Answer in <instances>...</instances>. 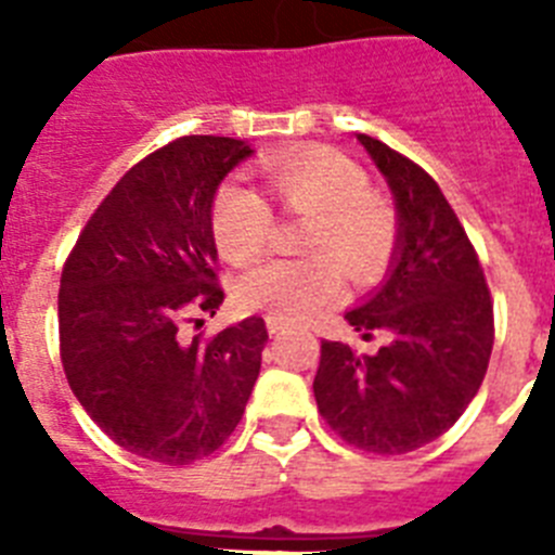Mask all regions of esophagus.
<instances>
[{"label": "esophagus", "instance_id": "1", "mask_svg": "<svg viewBox=\"0 0 555 555\" xmlns=\"http://www.w3.org/2000/svg\"><path fill=\"white\" fill-rule=\"evenodd\" d=\"M267 327H269V333H272V336H274V333L286 331L288 325L283 320H278V317H267Z\"/></svg>", "mask_w": 555, "mask_h": 555}]
</instances>
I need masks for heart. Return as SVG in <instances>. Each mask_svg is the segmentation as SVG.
I'll return each instance as SVG.
<instances>
[{"label": "heart", "mask_w": 555, "mask_h": 555, "mask_svg": "<svg viewBox=\"0 0 555 555\" xmlns=\"http://www.w3.org/2000/svg\"><path fill=\"white\" fill-rule=\"evenodd\" d=\"M263 183L281 214L308 219L300 261H269L238 281L247 311L283 322L311 320L341 292V269L356 283L372 281L397 238L395 208L370 189L364 166L333 146H306L263 164ZM274 214L261 194L228 183L210 205V230L224 261L255 263L274 238Z\"/></svg>", "instance_id": "1"}]
</instances>
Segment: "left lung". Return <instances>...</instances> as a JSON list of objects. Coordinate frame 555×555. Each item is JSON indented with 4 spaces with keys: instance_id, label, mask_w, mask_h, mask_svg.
<instances>
[{
    "instance_id": "1",
    "label": "left lung",
    "mask_w": 555,
    "mask_h": 555,
    "mask_svg": "<svg viewBox=\"0 0 555 555\" xmlns=\"http://www.w3.org/2000/svg\"><path fill=\"white\" fill-rule=\"evenodd\" d=\"M395 191L400 247L389 281L345 313L375 356L322 341L313 397L331 430L375 455L434 442L464 414L487 375L494 308L483 267L453 205L423 166L358 132Z\"/></svg>"
}]
</instances>
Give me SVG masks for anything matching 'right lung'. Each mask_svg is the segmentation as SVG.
<instances>
[{"label": "right lung", "instance_id": "obj_1", "mask_svg": "<svg viewBox=\"0 0 555 555\" xmlns=\"http://www.w3.org/2000/svg\"><path fill=\"white\" fill-rule=\"evenodd\" d=\"M249 152L222 135L150 152L96 205L63 263L66 380L88 416L141 459L180 467L222 448L261 372V317L183 336L224 300L210 205Z\"/></svg>", "mask_w": 555, "mask_h": 555}]
</instances>
